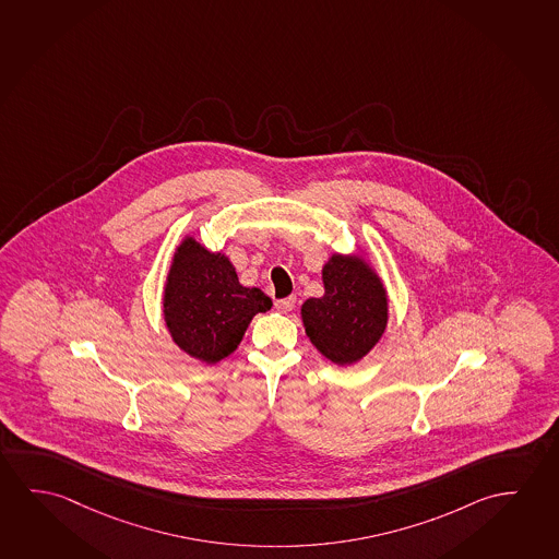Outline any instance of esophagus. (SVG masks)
I'll list each match as a JSON object with an SVG mask.
<instances>
[{
  "label": "esophagus",
  "instance_id": "34e87169",
  "mask_svg": "<svg viewBox=\"0 0 559 559\" xmlns=\"http://www.w3.org/2000/svg\"><path fill=\"white\" fill-rule=\"evenodd\" d=\"M295 297H285V299H277L275 301V309L280 310V312H289V310H293V307H295Z\"/></svg>",
  "mask_w": 559,
  "mask_h": 559
}]
</instances>
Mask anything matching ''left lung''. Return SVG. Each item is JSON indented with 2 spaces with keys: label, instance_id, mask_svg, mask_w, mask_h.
Listing matches in <instances>:
<instances>
[{
  "label": "left lung",
  "instance_id": "1",
  "mask_svg": "<svg viewBox=\"0 0 559 559\" xmlns=\"http://www.w3.org/2000/svg\"><path fill=\"white\" fill-rule=\"evenodd\" d=\"M324 297L302 302V324L320 354L337 365L359 361L381 340L389 305L381 280L359 258L334 254L322 270Z\"/></svg>",
  "mask_w": 559,
  "mask_h": 559
}]
</instances>
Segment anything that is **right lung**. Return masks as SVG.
Instances as JSON below:
<instances>
[{
	"label": "right lung",
	"instance_id": "obj_1",
	"mask_svg": "<svg viewBox=\"0 0 559 559\" xmlns=\"http://www.w3.org/2000/svg\"><path fill=\"white\" fill-rule=\"evenodd\" d=\"M165 320L180 349L205 364L233 354L250 320L272 309L258 287H242L235 267L194 239L178 249L165 287Z\"/></svg>",
	"mask_w": 559,
	"mask_h": 559
}]
</instances>
